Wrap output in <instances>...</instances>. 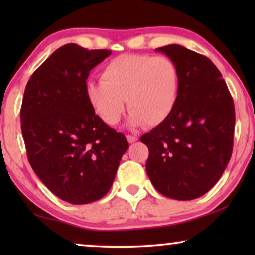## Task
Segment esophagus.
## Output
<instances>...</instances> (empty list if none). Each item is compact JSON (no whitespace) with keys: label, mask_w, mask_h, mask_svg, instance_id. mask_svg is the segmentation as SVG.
Returning a JSON list of instances; mask_svg holds the SVG:
<instances>
[{"label":"esophagus","mask_w":255,"mask_h":255,"mask_svg":"<svg viewBox=\"0 0 255 255\" xmlns=\"http://www.w3.org/2000/svg\"><path fill=\"white\" fill-rule=\"evenodd\" d=\"M127 139H128V141L130 142V144H132V142H135V141L138 140V137H137V135L128 134V135H127Z\"/></svg>","instance_id":"esophagus-1"}]
</instances>
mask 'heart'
<instances>
[{
	"label": "heart",
	"instance_id": "obj_1",
	"mask_svg": "<svg viewBox=\"0 0 255 255\" xmlns=\"http://www.w3.org/2000/svg\"><path fill=\"white\" fill-rule=\"evenodd\" d=\"M100 82L87 83V100L108 125L120 122L125 99L132 125L156 127L170 116L179 93V71L165 55L121 54L104 66Z\"/></svg>",
	"mask_w": 255,
	"mask_h": 255
}]
</instances>
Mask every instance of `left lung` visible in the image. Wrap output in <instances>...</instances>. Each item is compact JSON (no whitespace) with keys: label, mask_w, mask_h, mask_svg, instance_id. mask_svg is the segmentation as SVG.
I'll use <instances>...</instances> for the list:
<instances>
[{"label":"left lung","mask_w":255,"mask_h":255,"mask_svg":"<svg viewBox=\"0 0 255 255\" xmlns=\"http://www.w3.org/2000/svg\"><path fill=\"white\" fill-rule=\"evenodd\" d=\"M179 71L170 116L140 141L148 147L146 172L156 190L173 200L201 197L217 183L231 159L235 104L210 59L181 45L156 48Z\"/></svg>","instance_id":"8db88e82"}]
</instances>
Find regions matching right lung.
<instances>
[{
	"label": "right lung",
	"mask_w": 255,
	"mask_h": 255,
	"mask_svg": "<svg viewBox=\"0 0 255 255\" xmlns=\"http://www.w3.org/2000/svg\"><path fill=\"white\" fill-rule=\"evenodd\" d=\"M110 54L66 44L31 75L24 92L20 128L30 165L72 204L102 198L128 148L125 135L104 123L86 96L90 71Z\"/></svg>",
	"instance_id": "add662e5"
}]
</instances>
